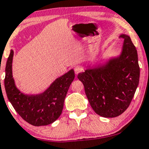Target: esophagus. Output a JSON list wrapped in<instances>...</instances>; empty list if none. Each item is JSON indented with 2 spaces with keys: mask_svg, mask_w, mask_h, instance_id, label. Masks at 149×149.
Listing matches in <instances>:
<instances>
[{
  "mask_svg": "<svg viewBox=\"0 0 149 149\" xmlns=\"http://www.w3.org/2000/svg\"><path fill=\"white\" fill-rule=\"evenodd\" d=\"M82 71H83V69L81 66H77L74 68V72L76 74H79V73L81 72Z\"/></svg>",
  "mask_w": 149,
  "mask_h": 149,
  "instance_id": "esophagus-1",
  "label": "esophagus"
}]
</instances>
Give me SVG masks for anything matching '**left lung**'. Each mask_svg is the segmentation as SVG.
Returning <instances> with one entry per match:
<instances>
[{"label":"left lung","instance_id":"8db88e82","mask_svg":"<svg viewBox=\"0 0 149 149\" xmlns=\"http://www.w3.org/2000/svg\"><path fill=\"white\" fill-rule=\"evenodd\" d=\"M120 36L123 45L120 55L103 64L89 66L77 76L91 108L104 118H115L126 111L139 81L136 48L128 35Z\"/></svg>","mask_w":149,"mask_h":149}]
</instances>
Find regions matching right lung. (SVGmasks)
<instances>
[{
	"instance_id": "obj_1",
	"label": "right lung",
	"mask_w": 149,
	"mask_h": 149,
	"mask_svg": "<svg viewBox=\"0 0 149 149\" xmlns=\"http://www.w3.org/2000/svg\"><path fill=\"white\" fill-rule=\"evenodd\" d=\"M13 50L6 67L5 88L8 98L17 113L34 126H44L55 122L61 115L68 89L74 79V70L57 78L47 89L38 94H24L18 89L13 77Z\"/></svg>"
}]
</instances>
